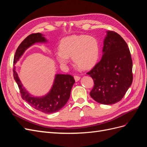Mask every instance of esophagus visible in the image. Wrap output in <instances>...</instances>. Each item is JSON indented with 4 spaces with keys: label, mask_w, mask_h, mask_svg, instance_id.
<instances>
[{
    "label": "esophagus",
    "mask_w": 147,
    "mask_h": 147,
    "mask_svg": "<svg viewBox=\"0 0 147 147\" xmlns=\"http://www.w3.org/2000/svg\"><path fill=\"white\" fill-rule=\"evenodd\" d=\"M74 78H75V82H78L80 80V77L79 76H77V75H75V76H74Z\"/></svg>",
    "instance_id": "34e87169"
}]
</instances>
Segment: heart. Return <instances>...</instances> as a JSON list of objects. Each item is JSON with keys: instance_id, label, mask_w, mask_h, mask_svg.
<instances>
[{"instance_id": "1", "label": "heart", "mask_w": 147, "mask_h": 147, "mask_svg": "<svg viewBox=\"0 0 147 147\" xmlns=\"http://www.w3.org/2000/svg\"><path fill=\"white\" fill-rule=\"evenodd\" d=\"M99 55V43L97 40L86 35H73L62 40L59 49L55 53L56 60L61 65H66L72 56L74 63L82 69L94 65Z\"/></svg>"}]
</instances>
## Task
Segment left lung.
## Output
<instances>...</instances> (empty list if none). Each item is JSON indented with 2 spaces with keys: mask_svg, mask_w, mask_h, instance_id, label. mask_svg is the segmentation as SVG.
<instances>
[{
  "mask_svg": "<svg viewBox=\"0 0 147 147\" xmlns=\"http://www.w3.org/2000/svg\"><path fill=\"white\" fill-rule=\"evenodd\" d=\"M94 85L90 92L98 103L111 105L122 99L132 83V61L124 40L114 31H107L101 60L87 73Z\"/></svg>",
  "mask_w": 147,
  "mask_h": 147,
  "instance_id": "obj_1",
  "label": "left lung"
}]
</instances>
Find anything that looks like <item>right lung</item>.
Here are the masks:
<instances>
[{
    "label": "right lung",
    "instance_id": "1",
    "mask_svg": "<svg viewBox=\"0 0 147 147\" xmlns=\"http://www.w3.org/2000/svg\"><path fill=\"white\" fill-rule=\"evenodd\" d=\"M47 42V40L40 33L29 35L18 47L13 63L15 64L25 51L34 43ZM13 77L18 85L22 99L27 102L34 109L48 114L57 112L66 104L70 97L71 90L75 83V80L72 75L56 74L50 91L45 96L37 97L31 95L23 86L16 71L15 66L13 69Z\"/></svg>",
    "mask_w": 147,
    "mask_h": 147
}]
</instances>
